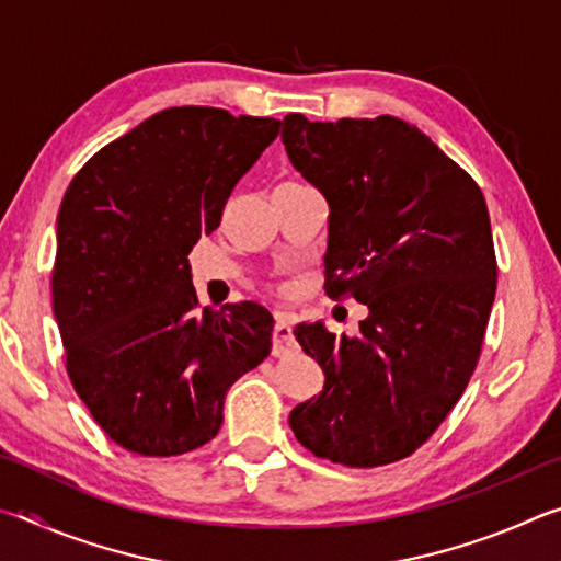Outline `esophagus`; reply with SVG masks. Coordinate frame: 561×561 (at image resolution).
<instances>
[{
	"mask_svg": "<svg viewBox=\"0 0 561 561\" xmlns=\"http://www.w3.org/2000/svg\"><path fill=\"white\" fill-rule=\"evenodd\" d=\"M274 331H272V354L282 356L294 348V331H291V314L289 311H277L274 314Z\"/></svg>",
	"mask_w": 561,
	"mask_h": 561,
	"instance_id": "obj_1",
	"label": "esophagus"
}]
</instances>
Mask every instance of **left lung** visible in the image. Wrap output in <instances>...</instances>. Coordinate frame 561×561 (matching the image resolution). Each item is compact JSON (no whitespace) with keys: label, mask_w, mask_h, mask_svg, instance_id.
Wrapping results in <instances>:
<instances>
[{"label":"left lung","mask_w":561,"mask_h":561,"mask_svg":"<svg viewBox=\"0 0 561 561\" xmlns=\"http://www.w3.org/2000/svg\"><path fill=\"white\" fill-rule=\"evenodd\" d=\"M282 144L329 205L327 291L366 304L358 336L297 324L324 371L289 413L317 458L378 468L408 458L458 403L478 364L497 287L478 183L393 116L284 118Z\"/></svg>","instance_id":"8db88e82"}]
</instances>
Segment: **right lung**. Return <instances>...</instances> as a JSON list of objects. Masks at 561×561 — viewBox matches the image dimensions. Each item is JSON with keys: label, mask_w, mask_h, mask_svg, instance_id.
I'll return each instance as SVG.
<instances>
[{"label": "right lung", "mask_w": 561, "mask_h": 561, "mask_svg": "<svg viewBox=\"0 0 561 561\" xmlns=\"http://www.w3.org/2000/svg\"><path fill=\"white\" fill-rule=\"evenodd\" d=\"M279 121L180 106L101 148L56 217L54 317L66 371L121 448L170 458L222 425L225 393L272 348L260 304L197 309L187 254Z\"/></svg>", "instance_id": "add662e5"}]
</instances>
